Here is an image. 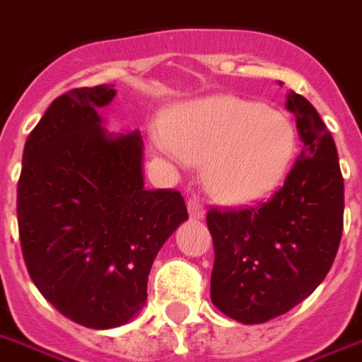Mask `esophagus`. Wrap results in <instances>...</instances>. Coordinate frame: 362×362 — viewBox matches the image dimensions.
<instances>
[{
    "mask_svg": "<svg viewBox=\"0 0 362 362\" xmlns=\"http://www.w3.org/2000/svg\"><path fill=\"white\" fill-rule=\"evenodd\" d=\"M187 211H189L191 219H204V216H206L204 204L199 197H191L187 201Z\"/></svg>",
    "mask_w": 362,
    "mask_h": 362,
    "instance_id": "34e87169",
    "label": "esophagus"
}]
</instances>
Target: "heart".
Masks as SVG:
<instances>
[{
  "instance_id": "b5f03b06",
  "label": "heart",
  "mask_w": 362,
  "mask_h": 362,
  "mask_svg": "<svg viewBox=\"0 0 362 362\" xmlns=\"http://www.w3.org/2000/svg\"><path fill=\"white\" fill-rule=\"evenodd\" d=\"M156 148L173 160H206L214 197L245 204L269 195L286 175L298 145L286 113L264 104L217 95L182 105L154 135Z\"/></svg>"
}]
</instances>
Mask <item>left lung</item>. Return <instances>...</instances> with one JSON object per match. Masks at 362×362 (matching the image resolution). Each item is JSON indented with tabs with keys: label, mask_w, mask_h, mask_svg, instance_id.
<instances>
[{
	"label": "left lung",
	"mask_w": 362,
	"mask_h": 362,
	"mask_svg": "<svg viewBox=\"0 0 362 362\" xmlns=\"http://www.w3.org/2000/svg\"><path fill=\"white\" fill-rule=\"evenodd\" d=\"M303 151L269 201L243 210H210V296L228 318L264 324L299 305L333 266L344 227V178L327 126L290 90Z\"/></svg>",
	"instance_id": "8db88e82"
}]
</instances>
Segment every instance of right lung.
I'll list each match as a JSON object with an SVG mask.
<instances>
[{"mask_svg":"<svg viewBox=\"0 0 362 362\" xmlns=\"http://www.w3.org/2000/svg\"><path fill=\"white\" fill-rule=\"evenodd\" d=\"M113 85L72 89L29 134L18 180V232L35 286L90 329L128 324L145 307L156 255L187 219L175 189H145L137 130L110 135L98 107Z\"/></svg>","mask_w":362,"mask_h":362,"instance_id":"1","label":"right lung"}]
</instances>
